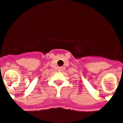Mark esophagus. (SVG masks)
Returning a JSON list of instances; mask_svg holds the SVG:
<instances>
[{
  "label": "esophagus",
  "mask_w": 123,
  "mask_h": 123,
  "mask_svg": "<svg viewBox=\"0 0 123 123\" xmlns=\"http://www.w3.org/2000/svg\"><path fill=\"white\" fill-rule=\"evenodd\" d=\"M60 68H61V70H62V67H61Z\"/></svg>",
  "instance_id": "1"
}]
</instances>
